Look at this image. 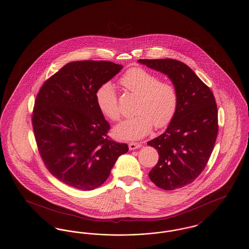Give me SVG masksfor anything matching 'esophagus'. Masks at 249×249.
<instances>
[{
  "mask_svg": "<svg viewBox=\"0 0 249 249\" xmlns=\"http://www.w3.org/2000/svg\"><path fill=\"white\" fill-rule=\"evenodd\" d=\"M142 146V144L140 142H131L129 143V150H135L138 149Z\"/></svg>",
  "mask_w": 249,
  "mask_h": 249,
  "instance_id": "34e87169",
  "label": "esophagus"
}]
</instances>
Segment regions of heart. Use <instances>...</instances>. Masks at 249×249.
Masks as SVG:
<instances>
[{
    "label": "heart",
    "instance_id": "1",
    "mask_svg": "<svg viewBox=\"0 0 249 249\" xmlns=\"http://www.w3.org/2000/svg\"><path fill=\"white\" fill-rule=\"evenodd\" d=\"M120 84L129 92L138 95L134 117L123 120L114 129L120 140H138L146 136L153 126L162 129L173 120L179 106V93L169 82L161 81L160 76L142 68L128 70ZM100 112L108 120L118 121L121 117L119 97L111 82L103 83L95 92Z\"/></svg>",
    "mask_w": 249,
    "mask_h": 249
}]
</instances>
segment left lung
<instances>
[{
    "instance_id": "1",
    "label": "left lung",
    "mask_w": 249,
    "mask_h": 249,
    "mask_svg": "<svg viewBox=\"0 0 249 249\" xmlns=\"http://www.w3.org/2000/svg\"><path fill=\"white\" fill-rule=\"evenodd\" d=\"M138 62L168 75L179 93L178 110L168 129L147 142L160 155L150 179L161 189H179L196 179L209 162L219 130L216 100L209 86L180 61Z\"/></svg>"
}]
</instances>
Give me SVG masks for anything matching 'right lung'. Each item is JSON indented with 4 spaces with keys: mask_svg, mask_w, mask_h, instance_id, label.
Listing matches in <instances>:
<instances>
[{
    "mask_svg": "<svg viewBox=\"0 0 249 249\" xmlns=\"http://www.w3.org/2000/svg\"><path fill=\"white\" fill-rule=\"evenodd\" d=\"M123 67L110 61H76L46 80L37 94L32 128L45 167L56 179L77 189L101 186L127 143L107 135L109 123L95 101L100 86Z\"/></svg>",
    "mask_w": 249,
    "mask_h": 249,
    "instance_id": "obj_1",
    "label": "right lung"
}]
</instances>
